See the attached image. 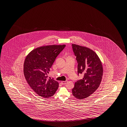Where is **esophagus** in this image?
<instances>
[{"label": "esophagus", "instance_id": "obj_1", "mask_svg": "<svg viewBox=\"0 0 127 127\" xmlns=\"http://www.w3.org/2000/svg\"><path fill=\"white\" fill-rule=\"evenodd\" d=\"M67 83V81H63L61 82V83H62V84H63V85H65V84H66Z\"/></svg>", "mask_w": 127, "mask_h": 127}]
</instances>
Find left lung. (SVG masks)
I'll list each match as a JSON object with an SVG mask.
<instances>
[{"instance_id":"obj_1","label":"left lung","mask_w":127,"mask_h":127,"mask_svg":"<svg viewBox=\"0 0 127 127\" xmlns=\"http://www.w3.org/2000/svg\"><path fill=\"white\" fill-rule=\"evenodd\" d=\"M78 63V75L84 74L72 89L73 96L83 99L90 96L97 89L102 79L103 68L97 55L89 48L72 44Z\"/></svg>"}]
</instances>
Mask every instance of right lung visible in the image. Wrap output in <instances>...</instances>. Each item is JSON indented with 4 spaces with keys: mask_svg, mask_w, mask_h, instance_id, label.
I'll list each match as a JSON object with an SVG mask.
<instances>
[{
    "mask_svg": "<svg viewBox=\"0 0 127 127\" xmlns=\"http://www.w3.org/2000/svg\"><path fill=\"white\" fill-rule=\"evenodd\" d=\"M65 47V45L41 47L32 51L26 58L24 76L31 89L39 96L48 98L57 90L58 83L53 78L47 79V74Z\"/></svg>",
    "mask_w": 127,
    "mask_h": 127,
    "instance_id": "add662e5",
    "label": "right lung"
}]
</instances>
